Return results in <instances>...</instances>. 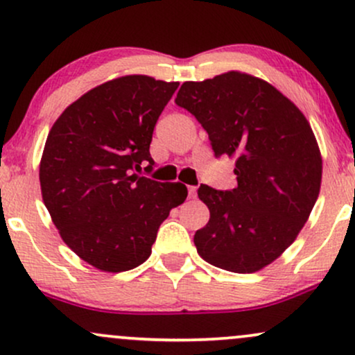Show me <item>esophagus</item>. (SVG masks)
Instances as JSON below:
<instances>
[{"label": "esophagus", "instance_id": "34e87169", "mask_svg": "<svg viewBox=\"0 0 355 355\" xmlns=\"http://www.w3.org/2000/svg\"><path fill=\"white\" fill-rule=\"evenodd\" d=\"M195 193H197V187L190 185V187H189V197H190V198L195 197Z\"/></svg>", "mask_w": 355, "mask_h": 355}]
</instances>
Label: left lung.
I'll return each instance as SVG.
<instances>
[{
    "instance_id": "obj_1",
    "label": "left lung",
    "mask_w": 355,
    "mask_h": 355,
    "mask_svg": "<svg viewBox=\"0 0 355 355\" xmlns=\"http://www.w3.org/2000/svg\"><path fill=\"white\" fill-rule=\"evenodd\" d=\"M175 103L209 133L215 157L235 158L237 187L200 185L210 220L195 232L211 266L252 274L297 239L320 191L322 157L304 113L267 81L229 71L185 81Z\"/></svg>"
}]
</instances>
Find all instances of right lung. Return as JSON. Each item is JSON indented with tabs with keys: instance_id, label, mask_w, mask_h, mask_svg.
Here are the masks:
<instances>
[{
	"instance_id": "add662e5",
	"label": "right lung",
	"mask_w": 355,
	"mask_h": 355,
	"mask_svg": "<svg viewBox=\"0 0 355 355\" xmlns=\"http://www.w3.org/2000/svg\"><path fill=\"white\" fill-rule=\"evenodd\" d=\"M178 81L128 75L89 89L61 113L44 144L40 183L61 239L103 272H125L152 254L158 227L187 187L152 172L153 128Z\"/></svg>"
}]
</instances>
